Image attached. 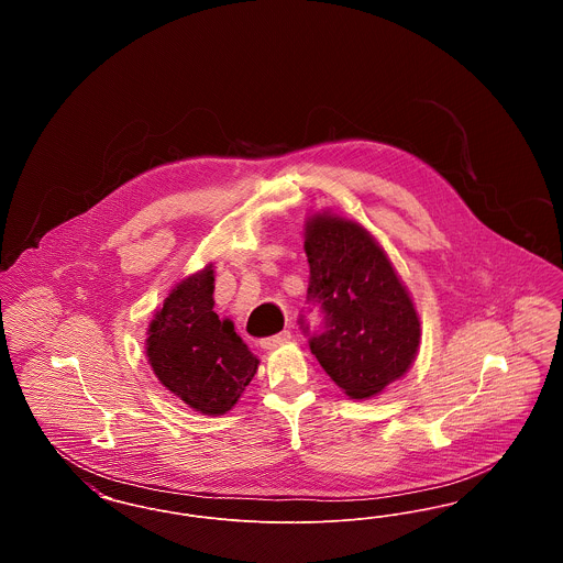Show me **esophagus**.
I'll use <instances>...</instances> for the list:
<instances>
[{
  "instance_id": "obj_1",
  "label": "esophagus",
  "mask_w": 563,
  "mask_h": 563,
  "mask_svg": "<svg viewBox=\"0 0 563 563\" xmlns=\"http://www.w3.org/2000/svg\"><path fill=\"white\" fill-rule=\"evenodd\" d=\"M289 340H291V331H280V333H276V335H272V338L260 340V346H262V349L272 350L276 349V346H280V344H287Z\"/></svg>"
}]
</instances>
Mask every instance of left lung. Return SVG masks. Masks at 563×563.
<instances>
[{"instance_id": "obj_1", "label": "left lung", "mask_w": 563, "mask_h": 563, "mask_svg": "<svg viewBox=\"0 0 563 563\" xmlns=\"http://www.w3.org/2000/svg\"><path fill=\"white\" fill-rule=\"evenodd\" d=\"M310 285L306 301L321 327H299L327 375L350 399H369L416 358L420 321L379 244L354 221L317 214L306 228Z\"/></svg>"}]
</instances>
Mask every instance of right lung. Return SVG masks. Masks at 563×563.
Segmentation results:
<instances>
[{
  "label": "right lung",
  "instance_id": "obj_1",
  "mask_svg": "<svg viewBox=\"0 0 563 563\" xmlns=\"http://www.w3.org/2000/svg\"><path fill=\"white\" fill-rule=\"evenodd\" d=\"M213 280L209 266L181 280L164 299L150 324L147 356L173 395L200 413L221 416L241 399L260 361L232 321L214 314Z\"/></svg>",
  "mask_w": 563,
  "mask_h": 563
}]
</instances>
